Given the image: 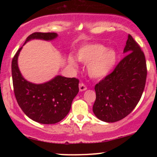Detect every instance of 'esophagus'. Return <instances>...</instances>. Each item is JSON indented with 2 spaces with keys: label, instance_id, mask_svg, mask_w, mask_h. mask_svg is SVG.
I'll return each mask as SVG.
<instances>
[{
  "label": "esophagus",
  "instance_id": "34e87169",
  "mask_svg": "<svg viewBox=\"0 0 157 157\" xmlns=\"http://www.w3.org/2000/svg\"><path fill=\"white\" fill-rule=\"evenodd\" d=\"M79 89H80V91H84V90H86L87 89V87H86V86L84 83H81L79 85Z\"/></svg>",
  "mask_w": 157,
  "mask_h": 157
}]
</instances>
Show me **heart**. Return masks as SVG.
Returning a JSON list of instances; mask_svg holds the SVG:
<instances>
[{
    "label": "heart",
    "mask_w": 157,
    "mask_h": 157,
    "mask_svg": "<svg viewBox=\"0 0 157 157\" xmlns=\"http://www.w3.org/2000/svg\"><path fill=\"white\" fill-rule=\"evenodd\" d=\"M77 59L83 64H87V72L91 77L103 78L115 68L118 61V54L113 49H107L102 44H88L77 51ZM71 65L76 66L75 59L68 58Z\"/></svg>",
    "instance_id": "b5f03b06"
}]
</instances>
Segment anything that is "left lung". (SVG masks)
<instances>
[{
  "mask_svg": "<svg viewBox=\"0 0 157 157\" xmlns=\"http://www.w3.org/2000/svg\"><path fill=\"white\" fill-rule=\"evenodd\" d=\"M125 56L111 74L95 86V115L105 122H115L129 115L141 98L147 74L146 59L140 45L128 35Z\"/></svg>",
  "mask_w": 157,
  "mask_h": 157,
  "instance_id": "1",
  "label": "left lung"
}]
</instances>
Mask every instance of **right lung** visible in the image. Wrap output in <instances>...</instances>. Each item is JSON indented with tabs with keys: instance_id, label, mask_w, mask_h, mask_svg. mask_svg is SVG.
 <instances>
[{
	"instance_id": "obj_1",
	"label": "right lung",
	"mask_w": 157,
	"mask_h": 157,
	"mask_svg": "<svg viewBox=\"0 0 157 157\" xmlns=\"http://www.w3.org/2000/svg\"><path fill=\"white\" fill-rule=\"evenodd\" d=\"M55 33H34L26 38L25 43L34 39L52 40ZM22 47L12 60L13 85L17 103L23 112L35 121L42 124H55L65 118L73 99L79 92V80L57 76L42 84H35L25 80L20 74L17 58Z\"/></svg>"
}]
</instances>
